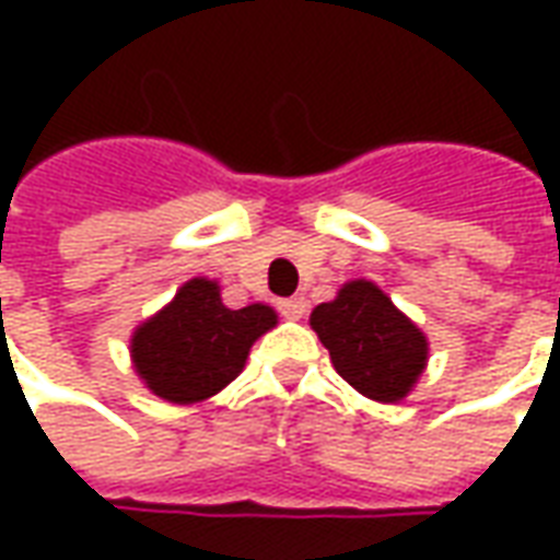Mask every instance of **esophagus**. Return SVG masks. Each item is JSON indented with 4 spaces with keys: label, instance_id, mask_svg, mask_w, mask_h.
Masks as SVG:
<instances>
[{
    "label": "esophagus",
    "instance_id": "34e87169",
    "mask_svg": "<svg viewBox=\"0 0 560 560\" xmlns=\"http://www.w3.org/2000/svg\"><path fill=\"white\" fill-rule=\"evenodd\" d=\"M281 317H288V320H300L305 315V300L303 296H291V300H281L279 303Z\"/></svg>",
    "mask_w": 560,
    "mask_h": 560
}]
</instances>
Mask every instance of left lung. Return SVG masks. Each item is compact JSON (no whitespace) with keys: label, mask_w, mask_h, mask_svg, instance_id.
I'll use <instances>...</instances> for the list:
<instances>
[{"label":"left lung","mask_w":560,"mask_h":560,"mask_svg":"<svg viewBox=\"0 0 560 560\" xmlns=\"http://www.w3.org/2000/svg\"><path fill=\"white\" fill-rule=\"evenodd\" d=\"M312 329L336 372L369 399H405L425 369V336L372 281H351L332 303L317 305Z\"/></svg>","instance_id":"obj_1"}]
</instances>
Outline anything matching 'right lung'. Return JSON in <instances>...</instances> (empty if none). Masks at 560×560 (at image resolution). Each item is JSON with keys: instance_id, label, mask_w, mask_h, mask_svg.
I'll return each instance as SVG.
<instances>
[{"instance_id": "1", "label": "right lung", "mask_w": 560, "mask_h": 560, "mask_svg": "<svg viewBox=\"0 0 560 560\" xmlns=\"http://www.w3.org/2000/svg\"><path fill=\"white\" fill-rule=\"evenodd\" d=\"M269 327H276L269 305L228 308L215 281L191 279L135 332L131 357L155 396L191 405L228 387L243 372L248 348Z\"/></svg>"}]
</instances>
